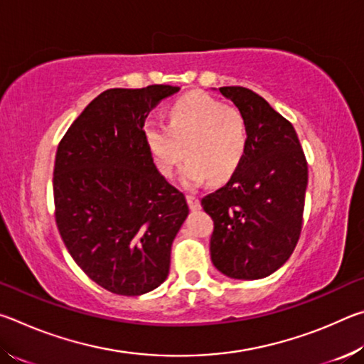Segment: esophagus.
Listing matches in <instances>:
<instances>
[{"mask_svg": "<svg viewBox=\"0 0 364 364\" xmlns=\"http://www.w3.org/2000/svg\"><path fill=\"white\" fill-rule=\"evenodd\" d=\"M186 199H188V204H189V208H191V210H199V208H200V200H199V197H196L194 194H188V196H186Z\"/></svg>", "mask_w": 364, "mask_h": 364, "instance_id": "1", "label": "esophagus"}]
</instances>
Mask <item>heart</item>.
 Listing matches in <instances>:
<instances>
[{
  "mask_svg": "<svg viewBox=\"0 0 364 364\" xmlns=\"http://www.w3.org/2000/svg\"><path fill=\"white\" fill-rule=\"evenodd\" d=\"M144 139L160 173L170 178L186 156L183 181L188 186L210 180L218 184L234 175L249 144L242 110L204 93H191L173 102L168 123L147 122Z\"/></svg>",
  "mask_w": 364,
  "mask_h": 364,
  "instance_id": "b5f03b06",
  "label": "heart"
}]
</instances>
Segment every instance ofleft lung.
Returning <instances> with one entry per match:
<instances>
[{
	"label": "left lung",
	"mask_w": 364,
	"mask_h": 364,
	"mask_svg": "<svg viewBox=\"0 0 364 364\" xmlns=\"http://www.w3.org/2000/svg\"><path fill=\"white\" fill-rule=\"evenodd\" d=\"M220 93L242 110L249 144L230 181L200 200L213 220L212 262L234 279L267 278L299 242L308 164L292 123L262 96L244 86Z\"/></svg>",
	"instance_id": "8db88e82"
}]
</instances>
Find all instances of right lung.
I'll return each instance as SVG.
<instances>
[{"instance_id": "right-lung-1", "label": "right lung", "mask_w": 364, "mask_h": 364, "mask_svg": "<svg viewBox=\"0 0 364 364\" xmlns=\"http://www.w3.org/2000/svg\"><path fill=\"white\" fill-rule=\"evenodd\" d=\"M178 86L112 88L91 101L60 139L54 162V217L73 260L117 295L159 287L186 220V197L157 170L144 122Z\"/></svg>"}]
</instances>
